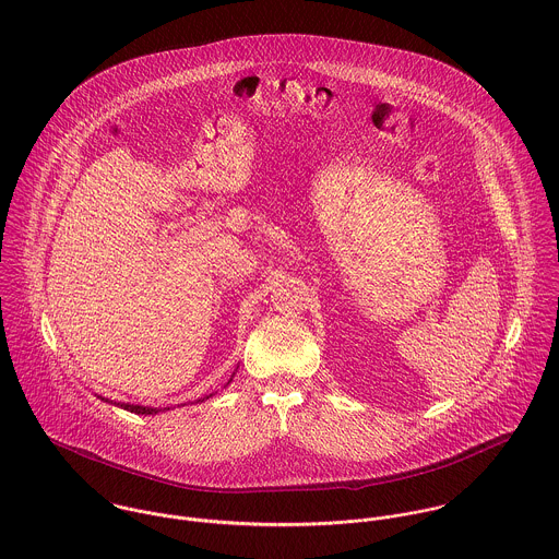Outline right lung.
Here are the masks:
<instances>
[{
  "label": "right lung",
  "mask_w": 559,
  "mask_h": 559,
  "mask_svg": "<svg viewBox=\"0 0 559 559\" xmlns=\"http://www.w3.org/2000/svg\"><path fill=\"white\" fill-rule=\"evenodd\" d=\"M122 408H127V411H131V413H138V415H155V413H159L160 408H148V406H140V404H120Z\"/></svg>",
  "instance_id": "1"
}]
</instances>
